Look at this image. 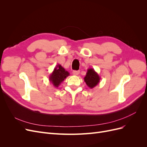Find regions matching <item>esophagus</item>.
Wrapping results in <instances>:
<instances>
[{
    "instance_id": "obj_1",
    "label": "esophagus",
    "mask_w": 147,
    "mask_h": 147,
    "mask_svg": "<svg viewBox=\"0 0 147 147\" xmlns=\"http://www.w3.org/2000/svg\"><path fill=\"white\" fill-rule=\"evenodd\" d=\"M72 74H73L74 75H79V74H80V71H79V70H74V71H73Z\"/></svg>"
}]
</instances>
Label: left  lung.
<instances>
[{
	"mask_svg": "<svg viewBox=\"0 0 147 147\" xmlns=\"http://www.w3.org/2000/svg\"><path fill=\"white\" fill-rule=\"evenodd\" d=\"M100 77L94 69H88L86 72V76L84 78V81L86 85L91 89L97 86L100 82Z\"/></svg>",
	"mask_w": 147,
	"mask_h": 147,
	"instance_id": "1",
	"label": "left lung"
}]
</instances>
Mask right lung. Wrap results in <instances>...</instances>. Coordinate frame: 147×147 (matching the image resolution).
Listing matches in <instances>:
<instances>
[{
	"label": "right lung",
	"instance_id": "1",
	"mask_svg": "<svg viewBox=\"0 0 147 147\" xmlns=\"http://www.w3.org/2000/svg\"><path fill=\"white\" fill-rule=\"evenodd\" d=\"M69 75H70V74L68 71L65 70L63 67L59 64L55 67L52 73L50 74L49 77V80L54 87L58 88L60 84Z\"/></svg>",
	"mask_w": 147,
	"mask_h": 147
}]
</instances>
